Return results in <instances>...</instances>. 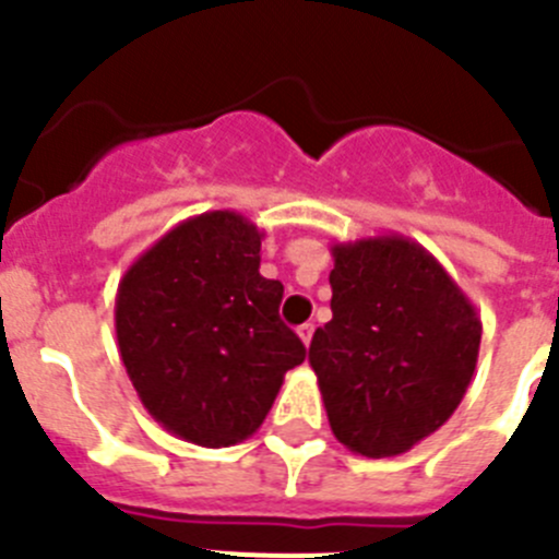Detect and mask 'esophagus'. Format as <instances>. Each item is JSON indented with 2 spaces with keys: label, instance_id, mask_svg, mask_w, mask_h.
<instances>
[{
  "label": "esophagus",
  "instance_id": "1",
  "mask_svg": "<svg viewBox=\"0 0 559 559\" xmlns=\"http://www.w3.org/2000/svg\"><path fill=\"white\" fill-rule=\"evenodd\" d=\"M313 330H316V324H313V322H305L302 328L296 330V333H299V338H302V344H305V347H308L310 341H313Z\"/></svg>",
  "mask_w": 559,
  "mask_h": 559
}]
</instances>
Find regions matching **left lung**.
Here are the masks:
<instances>
[{
  "label": "left lung",
  "mask_w": 559,
  "mask_h": 559,
  "mask_svg": "<svg viewBox=\"0 0 559 559\" xmlns=\"http://www.w3.org/2000/svg\"><path fill=\"white\" fill-rule=\"evenodd\" d=\"M333 263V319L308 353L330 428L360 456H400L462 403L481 319L437 257L403 235L335 243Z\"/></svg>",
  "instance_id": "obj_1"
}]
</instances>
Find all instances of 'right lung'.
Wrapping results in <instances>:
<instances>
[{
    "label": "right lung",
    "instance_id": "right-lung-1",
    "mask_svg": "<svg viewBox=\"0 0 559 559\" xmlns=\"http://www.w3.org/2000/svg\"><path fill=\"white\" fill-rule=\"evenodd\" d=\"M240 212L181 221L120 280L114 328L133 389L165 431L229 448L263 426L305 344L280 319L283 283L260 274Z\"/></svg>",
    "mask_w": 559,
    "mask_h": 559
}]
</instances>
